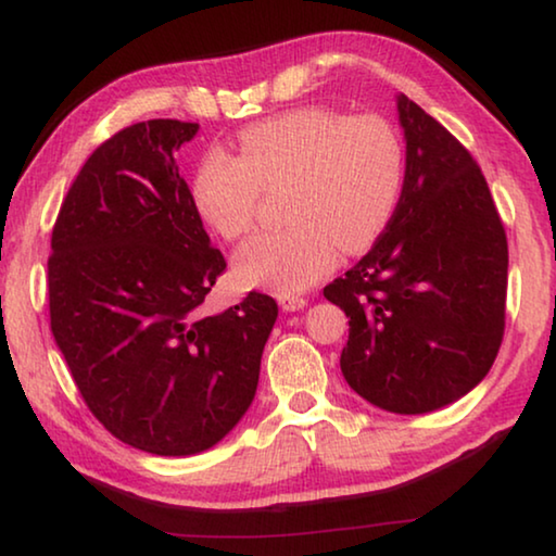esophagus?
Wrapping results in <instances>:
<instances>
[{
	"label": "esophagus",
	"mask_w": 556,
	"mask_h": 556,
	"mask_svg": "<svg viewBox=\"0 0 556 556\" xmlns=\"http://www.w3.org/2000/svg\"><path fill=\"white\" fill-rule=\"evenodd\" d=\"M278 303L283 311H301V307L307 305L303 295H278Z\"/></svg>",
	"instance_id": "1"
}]
</instances>
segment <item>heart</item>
Wrapping results in <instances>:
<instances>
[{
    "mask_svg": "<svg viewBox=\"0 0 556 556\" xmlns=\"http://www.w3.org/2000/svg\"><path fill=\"white\" fill-rule=\"evenodd\" d=\"M403 178V141L388 118L301 106L245 126L238 156L203 153L191 199L203 224L236 241L253 228L263 191L283 186L288 226L251 238L236 253V273L251 286L298 293L336 266L338 245L357 253L378 241Z\"/></svg>",
    "mask_w": 556,
    "mask_h": 556,
    "instance_id": "b5f03b06",
    "label": "heart"
}]
</instances>
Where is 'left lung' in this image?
Here are the masks:
<instances>
[{
    "label": "left lung",
    "instance_id": "8db88e82",
    "mask_svg": "<svg viewBox=\"0 0 556 556\" xmlns=\"http://www.w3.org/2000/svg\"><path fill=\"white\" fill-rule=\"evenodd\" d=\"M405 184L390 224L323 288L348 315V386L388 413L445 407L480 382L505 338L507 233L477 161L397 97Z\"/></svg>",
    "mask_w": 556,
    "mask_h": 556
}]
</instances>
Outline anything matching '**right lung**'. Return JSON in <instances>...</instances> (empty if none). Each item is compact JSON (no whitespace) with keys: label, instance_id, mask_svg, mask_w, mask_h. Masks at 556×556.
Here are the masks:
<instances>
[{"label":"right lung","instance_id":"1","mask_svg":"<svg viewBox=\"0 0 556 556\" xmlns=\"http://www.w3.org/2000/svg\"><path fill=\"white\" fill-rule=\"evenodd\" d=\"M199 124L116 131L76 174L51 228V332L91 415L136 450L181 457L245 415L278 305L251 290L203 315L226 270L174 153Z\"/></svg>","mask_w":556,"mask_h":556}]
</instances>
